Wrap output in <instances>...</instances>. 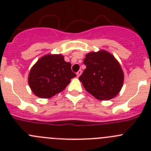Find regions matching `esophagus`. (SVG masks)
Masks as SVG:
<instances>
[{"mask_svg": "<svg viewBox=\"0 0 151 151\" xmlns=\"http://www.w3.org/2000/svg\"><path fill=\"white\" fill-rule=\"evenodd\" d=\"M82 70H78V72H77L76 73V76H77V77H79L80 76H81V75H82Z\"/></svg>", "mask_w": 151, "mask_h": 151, "instance_id": "1", "label": "esophagus"}]
</instances>
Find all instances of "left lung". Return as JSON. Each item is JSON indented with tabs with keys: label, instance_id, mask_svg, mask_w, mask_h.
<instances>
[{
	"label": "left lung",
	"instance_id": "1",
	"mask_svg": "<svg viewBox=\"0 0 151 151\" xmlns=\"http://www.w3.org/2000/svg\"><path fill=\"white\" fill-rule=\"evenodd\" d=\"M84 63L86 69L78 79L89 94L100 101H108L120 92L124 73L120 63L110 52H89Z\"/></svg>",
	"mask_w": 151,
	"mask_h": 151
}]
</instances>
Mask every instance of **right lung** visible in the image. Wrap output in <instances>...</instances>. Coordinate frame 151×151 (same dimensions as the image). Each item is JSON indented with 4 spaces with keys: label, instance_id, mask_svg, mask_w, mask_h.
Instances as JSON below:
<instances>
[{
    "label": "right lung",
    "instance_id": "1",
    "mask_svg": "<svg viewBox=\"0 0 151 151\" xmlns=\"http://www.w3.org/2000/svg\"><path fill=\"white\" fill-rule=\"evenodd\" d=\"M76 76L71 63L64 60V56L48 54L39 58L31 68L28 83L35 95L50 98L63 91Z\"/></svg>",
    "mask_w": 151,
    "mask_h": 151
}]
</instances>
